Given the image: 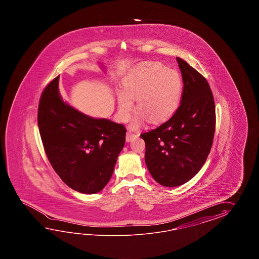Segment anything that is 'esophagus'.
Returning a JSON list of instances; mask_svg holds the SVG:
<instances>
[{"instance_id":"34e87169","label":"esophagus","mask_w":259,"mask_h":259,"mask_svg":"<svg viewBox=\"0 0 259 259\" xmlns=\"http://www.w3.org/2000/svg\"><path fill=\"white\" fill-rule=\"evenodd\" d=\"M138 134H136V133H133V132H127V135H126V140H127V142H130V141H132V139L134 137H136L137 136Z\"/></svg>"}]
</instances>
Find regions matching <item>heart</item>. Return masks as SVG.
Listing matches in <instances>:
<instances>
[{"mask_svg": "<svg viewBox=\"0 0 259 259\" xmlns=\"http://www.w3.org/2000/svg\"><path fill=\"white\" fill-rule=\"evenodd\" d=\"M125 93L118 94V113L123 120L131 116L137 99V115L132 127L143 125L147 118L153 123L167 120L174 115L183 92L181 75L160 63H146L138 66L124 80Z\"/></svg>", "mask_w": 259, "mask_h": 259, "instance_id": "heart-1", "label": "heart"}]
</instances>
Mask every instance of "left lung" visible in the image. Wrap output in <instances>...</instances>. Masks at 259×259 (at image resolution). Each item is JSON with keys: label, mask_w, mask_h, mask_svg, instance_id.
I'll return each instance as SVG.
<instances>
[{"label": "left lung", "mask_w": 259, "mask_h": 259, "mask_svg": "<svg viewBox=\"0 0 259 259\" xmlns=\"http://www.w3.org/2000/svg\"><path fill=\"white\" fill-rule=\"evenodd\" d=\"M183 80L181 105L160 126L143 132L145 163L155 182L176 187L195 176L210 153L215 130V102L209 84L177 57Z\"/></svg>", "instance_id": "obj_1"}]
</instances>
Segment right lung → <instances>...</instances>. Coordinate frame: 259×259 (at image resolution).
<instances>
[{
	"instance_id": "obj_1",
	"label": "right lung",
	"mask_w": 259,
	"mask_h": 259,
	"mask_svg": "<svg viewBox=\"0 0 259 259\" xmlns=\"http://www.w3.org/2000/svg\"><path fill=\"white\" fill-rule=\"evenodd\" d=\"M58 79L48 83L39 98L38 125L44 152L68 187L98 193L110 180L127 131L122 124L92 118L65 104Z\"/></svg>"
}]
</instances>
